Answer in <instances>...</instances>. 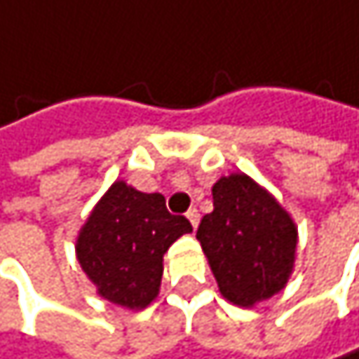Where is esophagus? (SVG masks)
Here are the masks:
<instances>
[{"mask_svg":"<svg viewBox=\"0 0 359 359\" xmlns=\"http://www.w3.org/2000/svg\"><path fill=\"white\" fill-rule=\"evenodd\" d=\"M187 219H189V223L194 225V229H198V225H200V212H198L196 208H191V210L187 212Z\"/></svg>","mask_w":359,"mask_h":359,"instance_id":"esophagus-1","label":"esophagus"}]
</instances>
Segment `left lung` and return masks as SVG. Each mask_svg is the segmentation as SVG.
Returning a JSON list of instances; mask_svg holds the SVG:
<instances>
[{
    "label": "left lung",
    "instance_id": "left-lung-1",
    "mask_svg": "<svg viewBox=\"0 0 359 359\" xmlns=\"http://www.w3.org/2000/svg\"><path fill=\"white\" fill-rule=\"evenodd\" d=\"M212 204L198 240L221 294L238 307H255L286 288L299 244L288 210L244 172L219 178Z\"/></svg>",
    "mask_w": 359,
    "mask_h": 359
}]
</instances>
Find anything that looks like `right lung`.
Returning a JSON list of instances; mask_svg holds the SVG:
<instances>
[{
	"label": "right lung",
	"mask_w": 359,
	"mask_h": 359,
	"mask_svg": "<svg viewBox=\"0 0 359 359\" xmlns=\"http://www.w3.org/2000/svg\"><path fill=\"white\" fill-rule=\"evenodd\" d=\"M194 227L165 210L161 194L115 181L81 225L75 255L96 294L119 307H149L161 286L163 255Z\"/></svg>",
	"instance_id": "obj_1"
}]
</instances>
